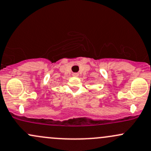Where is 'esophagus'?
Returning a JSON list of instances; mask_svg holds the SVG:
<instances>
[{
  "label": "esophagus",
  "instance_id": "1",
  "mask_svg": "<svg viewBox=\"0 0 151 151\" xmlns=\"http://www.w3.org/2000/svg\"><path fill=\"white\" fill-rule=\"evenodd\" d=\"M74 76V77H78V73H73V75Z\"/></svg>",
  "mask_w": 151,
  "mask_h": 151
}]
</instances>
